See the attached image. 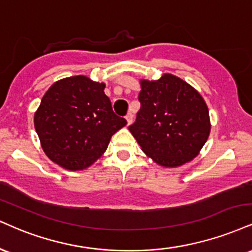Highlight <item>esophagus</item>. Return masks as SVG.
I'll return each instance as SVG.
<instances>
[{
    "label": "esophagus",
    "instance_id": "1",
    "mask_svg": "<svg viewBox=\"0 0 252 252\" xmlns=\"http://www.w3.org/2000/svg\"><path fill=\"white\" fill-rule=\"evenodd\" d=\"M126 122H128V126H130V124L132 123V120H134V116H132V114L129 113L128 115H126Z\"/></svg>",
    "mask_w": 252,
    "mask_h": 252
}]
</instances>
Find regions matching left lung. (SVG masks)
<instances>
[{"instance_id": "8db88e82", "label": "left lung", "mask_w": 252, "mask_h": 252, "mask_svg": "<svg viewBox=\"0 0 252 252\" xmlns=\"http://www.w3.org/2000/svg\"><path fill=\"white\" fill-rule=\"evenodd\" d=\"M141 109L130 132L157 164L176 168L198 155L210 134L209 110L196 89L171 74L141 81Z\"/></svg>"}]
</instances>
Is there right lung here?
<instances>
[{
    "mask_svg": "<svg viewBox=\"0 0 252 252\" xmlns=\"http://www.w3.org/2000/svg\"><path fill=\"white\" fill-rule=\"evenodd\" d=\"M104 88L78 75L55 82L42 97L35 129L45 155L62 168L83 170L92 165L126 124L114 113Z\"/></svg>",
    "mask_w": 252,
    "mask_h": 252,
    "instance_id": "right-lung-1",
    "label": "right lung"
}]
</instances>
